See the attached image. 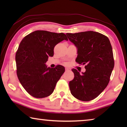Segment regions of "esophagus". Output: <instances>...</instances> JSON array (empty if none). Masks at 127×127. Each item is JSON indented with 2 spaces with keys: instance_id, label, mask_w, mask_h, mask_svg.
Masks as SVG:
<instances>
[{
  "instance_id": "obj_1",
  "label": "esophagus",
  "mask_w": 127,
  "mask_h": 127,
  "mask_svg": "<svg viewBox=\"0 0 127 127\" xmlns=\"http://www.w3.org/2000/svg\"><path fill=\"white\" fill-rule=\"evenodd\" d=\"M70 70V68H69V67H66L65 68V70L66 71H69V70Z\"/></svg>"
}]
</instances>
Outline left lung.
Masks as SVG:
<instances>
[{
    "label": "left lung",
    "mask_w": 127,
    "mask_h": 127,
    "mask_svg": "<svg viewBox=\"0 0 127 127\" xmlns=\"http://www.w3.org/2000/svg\"><path fill=\"white\" fill-rule=\"evenodd\" d=\"M66 35L77 49L76 62L86 64V71L82 74L76 69H72L74 77L69 83L70 92L79 100H94L108 85L114 66L110 40L106 36L92 31Z\"/></svg>",
    "instance_id": "left-lung-1"
}]
</instances>
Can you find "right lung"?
Returning a JSON list of instances; mask_svg holds the SVG:
<instances>
[{
    "label": "right lung",
    "mask_w": 127,
    "mask_h": 127,
    "mask_svg": "<svg viewBox=\"0 0 127 127\" xmlns=\"http://www.w3.org/2000/svg\"><path fill=\"white\" fill-rule=\"evenodd\" d=\"M64 40L68 38L63 33L37 30L21 41L16 54L17 74L23 87L33 97L50 96L65 71L62 65L51 68L45 64L54 55L55 46Z\"/></svg>",
    "instance_id": "obj_1"
}]
</instances>
